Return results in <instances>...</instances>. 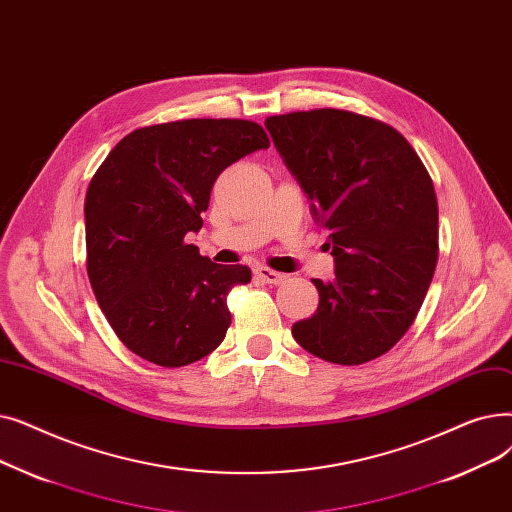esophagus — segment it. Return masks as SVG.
<instances>
[{
    "label": "esophagus",
    "instance_id": "esophagus-1",
    "mask_svg": "<svg viewBox=\"0 0 512 512\" xmlns=\"http://www.w3.org/2000/svg\"><path fill=\"white\" fill-rule=\"evenodd\" d=\"M254 275H256V279L269 283V285H279V283H283L287 279V275L277 273L273 269H266V266H258V269L254 271Z\"/></svg>",
    "mask_w": 512,
    "mask_h": 512
}]
</instances>
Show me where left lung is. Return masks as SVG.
<instances>
[{
  "label": "left lung",
  "instance_id": "left-lung-1",
  "mask_svg": "<svg viewBox=\"0 0 512 512\" xmlns=\"http://www.w3.org/2000/svg\"><path fill=\"white\" fill-rule=\"evenodd\" d=\"M285 166L329 229L335 279L291 335L310 354L362 364L392 350L425 300L437 264V198L412 145L389 125L346 110L264 120Z\"/></svg>",
  "mask_w": 512,
  "mask_h": 512
}]
</instances>
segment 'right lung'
Here are the masks:
<instances>
[{
    "mask_svg": "<svg viewBox=\"0 0 512 512\" xmlns=\"http://www.w3.org/2000/svg\"><path fill=\"white\" fill-rule=\"evenodd\" d=\"M269 145L250 120L191 118L129 133L97 168L85 196L87 275L137 356L185 367L225 339L227 296L252 271L212 262L185 235L202 229L218 175Z\"/></svg>",
    "mask_w": 512,
    "mask_h": 512,
    "instance_id": "add662e5",
    "label": "right lung"
}]
</instances>
